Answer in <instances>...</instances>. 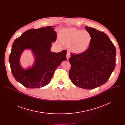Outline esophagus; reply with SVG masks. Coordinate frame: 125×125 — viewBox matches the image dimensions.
<instances>
[{
    "instance_id": "obj_1",
    "label": "esophagus",
    "mask_w": 125,
    "mask_h": 125,
    "mask_svg": "<svg viewBox=\"0 0 125 125\" xmlns=\"http://www.w3.org/2000/svg\"><path fill=\"white\" fill-rule=\"evenodd\" d=\"M66 57H67V60H68V59H69V58L70 57V53L69 52H68L67 53V56H66Z\"/></svg>"
}]
</instances>
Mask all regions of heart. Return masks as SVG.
I'll return each mask as SVG.
<instances>
[{
	"label": "heart",
	"instance_id": "heart-1",
	"mask_svg": "<svg viewBox=\"0 0 125 125\" xmlns=\"http://www.w3.org/2000/svg\"><path fill=\"white\" fill-rule=\"evenodd\" d=\"M60 39L64 44L71 45V50L73 53L81 54L90 46L92 37L87 31L71 28L61 32Z\"/></svg>",
	"mask_w": 125,
	"mask_h": 125
}]
</instances>
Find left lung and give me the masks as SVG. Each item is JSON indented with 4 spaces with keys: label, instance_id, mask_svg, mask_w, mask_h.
<instances>
[{
    "label": "left lung",
    "instance_id": "1",
    "mask_svg": "<svg viewBox=\"0 0 125 125\" xmlns=\"http://www.w3.org/2000/svg\"><path fill=\"white\" fill-rule=\"evenodd\" d=\"M85 28L91 35V42L83 53L71 54L69 77L74 85L91 90L108 81L115 67L116 51L107 35L93 28Z\"/></svg>",
    "mask_w": 125,
    "mask_h": 125
}]
</instances>
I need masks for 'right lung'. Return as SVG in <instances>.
Wrapping results in <instances>:
<instances>
[{"mask_svg":"<svg viewBox=\"0 0 125 125\" xmlns=\"http://www.w3.org/2000/svg\"><path fill=\"white\" fill-rule=\"evenodd\" d=\"M55 26H53L55 27ZM52 26L30 29L14 42L9 61L13 76L16 81L29 88H40L50 83L55 70L66 60L67 51L51 52L57 33ZM31 49L35 60L31 67L24 69L20 63L21 53Z\"/></svg>","mask_w":125,"mask_h":125,"instance_id":"add662e5","label":"right lung"}]
</instances>
